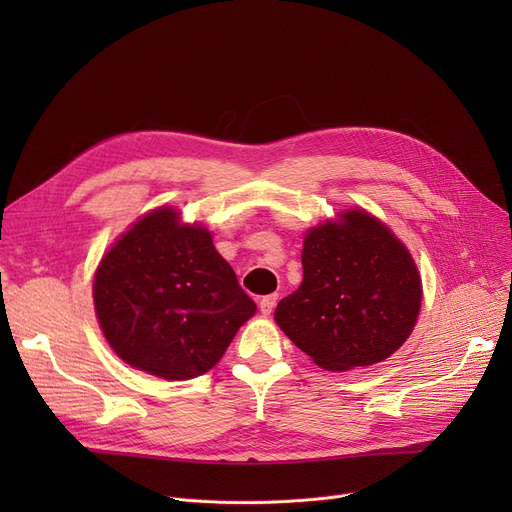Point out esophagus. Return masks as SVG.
Here are the masks:
<instances>
[{
  "label": "esophagus",
  "instance_id": "obj_1",
  "mask_svg": "<svg viewBox=\"0 0 512 512\" xmlns=\"http://www.w3.org/2000/svg\"><path fill=\"white\" fill-rule=\"evenodd\" d=\"M276 303H278V294H267V297L259 301V309L263 315H270L276 309Z\"/></svg>",
  "mask_w": 512,
  "mask_h": 512
}]
</instances>
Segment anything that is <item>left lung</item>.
Here are the masks:
<instances>
[{
  "instance_id": "8db88e82",
  "label": "left lung",
  "mask_w": 512,
  "mask_h": 512,
  "mask_svg": "<svg viewBox=\"0 0 512 512\" xmlns=\"http://www.w3.org/2000/svg\"><path fill=\"white\" fill-rule=\"evenodd\" d=\"M307 232L303 282L276 307L284 334L328 371L388 359L415 328L421 280L405 245L367 211Z\"/></svg>"
}]
</instances>
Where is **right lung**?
Here are the masks:
<instances>
[{"label": "right lung", "mask_w": 512, "mask_h": 512, "mask_svg": "<svg viewBox=\"0 0 512 512\" xmlns=\"http://www.w3.org/2000/svg\"><path fill=\"white\" fill-rule=\"evenodd\" d=\"M99 326L128 365L164 380H191L222 359L257 305L240 288L211 234L155 209L99 265Z\"/></svg>", "instance_id": "right-lung-1"}]
</instances>
